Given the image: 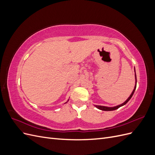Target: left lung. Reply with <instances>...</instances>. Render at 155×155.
<instances>
[{
  "label": "left lung",
  "instance_id": "1",
  "mask_svg": "<svg viewBox=\"0 0 155 155\" xmlns=\"http://www.w3.org/2000/svg\"><path fill=\"white\" fill-rule=\"evenodd\" d=\"M134 76H135V85H134V88L133 89V91L132 92V93L130 94V95L129 96V97L127 99L123 104H121L120 105H116V106H114V107H106V106H101V105H94V106L97 108L98 109L100 110H105V111H111V110H116L118 109V108H120V107H122L124 105H125L130 100V98L132 97L133 94L136 90V88H137V74H136V70H135V68H134Z\"/></svg>",
  "mask_w": 155,
  "mask_h": 155
}]
</instances>
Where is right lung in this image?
<instances>
[{
  "label": "right lung",
  "mask_w": 155,
  "mask_h": 155,
  "mask_svg": "<svg viewBox=\"0 0 155 155\" xmlns=\"http://www.w3.org/2000/svg\"><path fill=\"white\" fill-rule=\"evenodd\" d=\"M68 100H68V101H67V102H66V103H65V104H67V102H68Z\"/></svg>",
  "instance_id": "add662e5"
}]
</instances>
